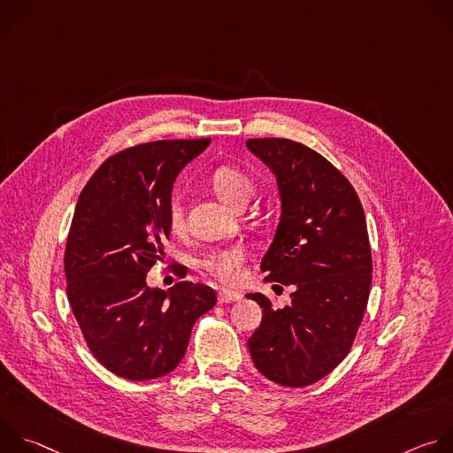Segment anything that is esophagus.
<instances>
[{
	"label": "esophagus",
	"instance_id": "1",
	"mask_svg": "<svg viewBox=\"0 0 453 453\" xmlns=\"http://www.w3.org/2000/svg\"><path fill=\"white\" fill-rule=\"evenodd\" d=\"M240 299H242L240 294H233V292H226V290H222V292L219 294V303H220V304L234 303V301H240Z\"/></svg>",
	"mask_w": 453,
	"mask_h": 453
}]
</instances>
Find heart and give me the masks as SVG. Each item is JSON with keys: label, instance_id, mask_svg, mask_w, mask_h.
Returning <instances> with one entry per match:
<instances>
[{"label": "heart", "instance_id": "1", "mask_svg": "<svg viewBox=\"0 0 453 453\" xmlns=\"http://www.w3.org/2000/svg\"><path fill=\"white\" fill-rule=\"evenodd\" d=\"M211 186L220 201L236 208L240 204H247L252 196V180L250 177L236 166H220L211 175ZM168 222L173 231H179L184 224L182 206L177 199L170 203L168 208ZM247 260V250L243 247H227L217 249L203 256L201 267L219 280L224 285H238L243 278V264Z\"/></svg>", "mask_w": 453, "mask_h": 453}]
</instances>
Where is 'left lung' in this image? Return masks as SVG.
I'll return each mask as SVG.
<instances>
[{
	"label": "left lung",
	"mask_w": 453,
	"mask_h": 453,
	"mask_svg": "<svg viewBox=\"0 0 453 453\" xmlns=\"http://www.w3.org/2000/svg\"><path fill=\"white\" fill-rule=\"evenodd\" d=\"M276 175L281 217L260 269L265 281L294 285L290 304L264 308L247 341L265 378L304 387L330 374L348 355L371 287V247L362 204L349 180L315 150L285 138L247 140Z\"/></svg>",
	"instance_id": "left-lung-1"
}]
</instances>
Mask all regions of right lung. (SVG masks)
<instances>
[{
    "label": "right lung",
    "mask_w": 453,
    "mask_h": 453,
    "mask_svg": "<svg viewBox=\"0 0 453 453\" xmlns=\"http://www.w3.org/2000/svg\"><path fill=\"white\" fill-rule=\"evenodd\" d=\"M210 143L163 140L121 150L79 197L64 254L68 299L95 358L121 378L172 372L196 320L217 303L215 290L201 283L179 281L168 292L147 285L170 238L173 182Z\"/></svg>",
    "instance_id": "add662e5"
}]
</instances>
